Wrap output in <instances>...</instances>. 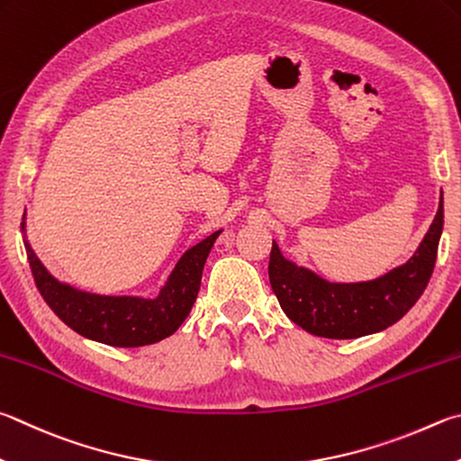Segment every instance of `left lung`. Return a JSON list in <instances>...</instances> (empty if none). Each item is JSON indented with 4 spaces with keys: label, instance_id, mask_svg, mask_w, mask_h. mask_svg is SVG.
<instances>
[{
    "label": "left lung",
    "instance_id": "8db88e82",
    "mask_svg": "<svg viewBox=\"0 0 461 461\" xmlns=\"http://www.w3.org/2000/svg\"><path fill=\"white\" fill-rule=\"evenodd\" d=\"M443 230V194L435 220L409 262L381 278L355 284L329 282L282 256L272 241L270 284L292 322L324 339H358L384 330L420 300L433 274Z\"/></svg>",
    "mask_w": 461,
    "mask_h": 461
}]
</instances>
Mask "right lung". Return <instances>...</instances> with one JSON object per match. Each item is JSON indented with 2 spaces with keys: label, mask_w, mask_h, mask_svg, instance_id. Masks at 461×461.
I'll return each instance as SVG.
<instances>
[{
  "label": "right lung",
  "mask_w": 461,
  "mask_h": 461,
  "mask_svg": "<svg viewBox=\"0 0 461 461\" xmlns=\"http://www.w3.org/2000/svg\"><path fill=\"white\" fill-rule=\"evenodd\" d=\"M22 231H26V221H22ZM220 233L221 230L213 231L181 256L157 298L103 296L77 290L58 282L33 254L28 241L26 254L41 298L64 324L90 340L131 348L171 337L183 324L195 303L205 259Z\"/></svg>",
  "instance_id": "right-lung-1"
}]
</instances>
